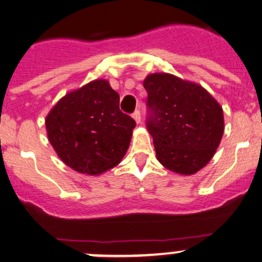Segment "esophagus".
Segmentation results:
<instances>
[{
	"instance_id": "34e87169",
	"label": "esophagus",
	"mask_w": 262,
	"mask_h": 262,
	"mask_svg": "<svg viewBox=\"0 0 262 262\" xmlns=\"http://www.w3.org/2000/svg\"><path fill=\"white\" fill-rule=\"evenodd\" d=\"M133 118H134V120H136L137 123H140V120H142V117H140V112L138 111V109L133 113Z\"/></svg>"
}]
</instances>
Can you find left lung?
Segmentation results:
<instances>
[{"label":"left lung","instance_id":"1","mask_svg":"<svg viewBox=\"0 0 262 262\" xmlns=\"http://www.w3.org/2000/svg\"><path fill=\"white\" fill-rule=\"evenodd\" d=\"M146 129L169 170L191 175L206 165L224 134L223 108L195 83L168 73L149 74Z\"/></svg>","mask_w":262,"mask_h":262}]
</instances>
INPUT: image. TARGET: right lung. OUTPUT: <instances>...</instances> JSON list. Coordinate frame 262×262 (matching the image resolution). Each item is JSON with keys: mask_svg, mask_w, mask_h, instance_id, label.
I'll return each instance as SVG.
<instances>
[{"mask_svg": "<svg viewBox=\"0 0 262 262\" xmlns=\"http://www.w3.org/2000/svg\"><path fill=\"white\" fill-rule=\"evenodd\" d=\"M134 126L136 120L119 109V94L104 79L68 93L46 118L48 139L62 162L89 175L120 163Z\"/></svg>", "mask_w": 262, "mask_h": 262, "instance_id": "add662e5", "label": "right lung"}]
</instances>
